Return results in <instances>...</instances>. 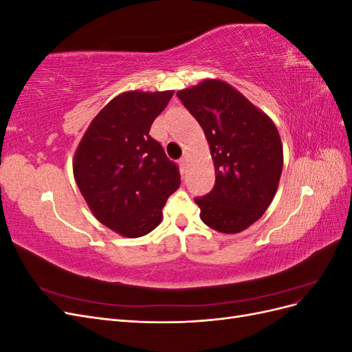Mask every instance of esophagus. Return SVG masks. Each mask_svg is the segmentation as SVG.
Wrapping results in <instances>:
<instances>
[{
  "label": "esophagus",
  "mask_w": 352,
  "mask_h": 352,
  "mask_svg": "<svg viewBox=\"0 0 352 352\" xmlns=\"http://www.w3.org/2000/svg\"><path fill=\"white\" fill-rule=\"evenodd\" d=\"M180 167H182V170H184V172H185V170H186V167H188V157L185 155V157H182V158H180Z\"/></svg>",
  "instance_id": "esophagus-1"
}]
</instances>
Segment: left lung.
<instances>
[{"label":"left lung","mask_w":352,"mask_h":352,"mask_svg":"<svg viewBox=\"0 0 352 352\" xmlns=\"http://www.w3.org/2000/svg\"><path fill=\"white\" fill-rule=\"evenodd\" d=\"M176 95L204 131L214 163V188L195 198L199 217L217 232H242L278 192L283 167L278 127L225 80L204 79Z\"/></svg>","instance_id":"8db88e82"}]
</instances>
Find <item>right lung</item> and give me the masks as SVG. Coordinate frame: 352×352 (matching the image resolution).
I'll list each match as a JSON object with an SVG mask.
<instances>
[{
  "label": "right lung",
  "instance_id": "add662e5",
  "mask_svg": "<svg viewBox=\"0 0 352 352\" xmlns=\"http://www.w3.org/2000/svg\"><path fill=\"white\" fill-rule=\"evenodd\" d=\"M175 91H126L94 117L73 157V176L92 214L124 238H140L163 219L180 185L177 166L150 136Z\"/></svg>",
  "mask_w": 352,
  "mask_h": 352
}]
</instances>
